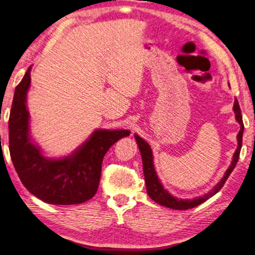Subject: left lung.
<instances>
[{"label": "left lung", "mask_w": 255, "mask_h": 255, "mask_svg": "<svg viewBox=\"0 0 255 255\" xmlns=\"http://www.w3.org/2000/svg\"><path fill=\"white\" fill-rule=\"evenodd\" d=\"M234 112H235V115H236V121L241 125V130L239 132V134H237V142H239V145H237L236 151L234 153L232 164L229 166V168L226 170V173H225L222 181H220L218 184L214 187V189H212L210 192H208L207 194H204L203 197L194 198L192 200L177 199L173 197L172 194L167 192V190L164 189V186H162L159 178L157 176L155 167H153V160H152L153 157H152L151 149H150V145L145 142L142 137H140L137 134L134 135L136 143L139 145L141 157H142L144 182H145V186H147V193L149 197L153 200V201L157 202L158 204H160V206L170 208V209L186 210V209H191V208L197 207L199 204L207 201L208 199L211 198L212 195H215L217 192L222 189L225 183H226L227 178L229 177V175H231V173L233 172V169L235 168L237 161H239L240 152L242 148V139H243L244 124H243V120H242V113H241V108L237 99H235V103H234Z\"/></svg>", "instance_id": "left-lung-1"}]
</instances>
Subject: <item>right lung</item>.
<instances>
[{
  "label": "right lung",
  "instance_id": "add662e5",
  "mask_svg": "<svg viewBox=\"0 0 255 255\" xmlns=\"http://www.w3.org/2000/svg\"><path fill=\"white\" fill-rule=\"evenodd\" d=\"M30 68L15 87L9 119V149L13 166L24 187L41 201L58 206L90 200L98 190L105 153L128 130H97L72 155L48 159L29 136L26 106Z\"/></svg>",
  "mask_w": 255,
  "mask_h": 255
}]
</instances>
